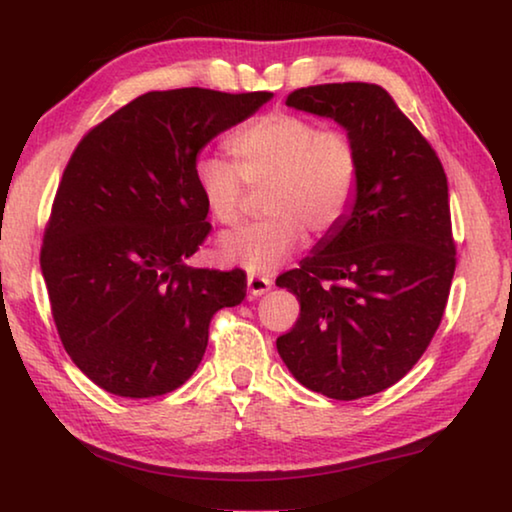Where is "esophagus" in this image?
I'll return each mask as SVG.
<instances>
[{"label": "esophagus", "mask_w": 512, "mask_h": 512, "mask_svg": "<svg viewBox=\"0 0 512 512\" xmlns=\"http://www.w3.org/2000/svg\"><path fill=\"white\" fill-rule=\"evenodd\" d=\"M272 288V279L265 277V274H249L247 277V291L251 298H258V295L268 293Z\"/></svg>", "instance_id": "1"}]
</instances>
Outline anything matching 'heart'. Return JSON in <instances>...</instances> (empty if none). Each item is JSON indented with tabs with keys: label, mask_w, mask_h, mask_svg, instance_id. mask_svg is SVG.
<instances>
[{
	"label": "heart",
	"mask_w": 512,
	"mask_h": 512,
	"mask_svg": "<svg viewBox=\"0 0 512 512\" xmlns=\"http://www.w3.org/2000/svg\"><path fill=\"white\" fill-rule=\"evenodd\" d=\"M235 159L201 154L194 180L217 224H238L247 187H265L268 217L226 235L219 244L228 263L251 272L270 270L300 247L305 233L323 238L339 228L358 194L360 159L351 136L321 129L305 115L268 113L228 140Z\"/></svg>",
	"instance_id": "heart-1"
}]
</instances>
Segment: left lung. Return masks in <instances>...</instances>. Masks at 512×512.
I'll return each instance as SVG.
<instances>
[{
	"mask_svg": "<svg viewBox=\"0 0 512 512\" xmlns=\"http://www.w3.org/2000/svg\"><path fill=\"white\" fill-rule=\"evenodd\" d=\"M286 106L342 124L360 180L339 228L277 277L300 302L277 351L305 388L351 402L409 374L439 328L457 265L448 180L381 85L302 87Z\"/></svg>",
	"mask_w": 512,
	"mask_h": 512,
	"instance_id": "left-lung-1",
	"label": "left lung"
}]
</instances>
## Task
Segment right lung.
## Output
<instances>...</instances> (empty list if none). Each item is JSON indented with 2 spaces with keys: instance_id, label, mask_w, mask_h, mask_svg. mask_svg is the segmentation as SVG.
<instances>
[{
  "instance_id": "1",
  "label": "right lung",
  "mask_w": 512,
  "mask_h": 512,
  "mask_svg": "<svg viewBox=\"0 0 512 512\" xmlns=\"http://www.w3.org/2000/svg\"><path fill=\"white\" fill-rule=\"evenodd\" d=\"M272 92H147L73 150L43 233L41 272L76 367L120 397H159L201 365L210 321L247 295L242 270L189 268L210 235L198 152Z\"/></svg>"
}]
</instances>
